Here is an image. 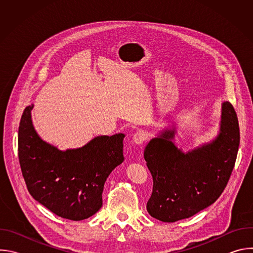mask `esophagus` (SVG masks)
<instances>
[{
	"mask_svg": "<svg viewBox=\"0 0 253 253\" xmlns=\"http://www.w3.org/2000/svg\"><path fill=\"white\" fill-rule=\"evenodd\" d=\"M148 138V135H147V132L144 131V130H139L137 131L133 137H132V140L135 144H141L143 143L144 141H146Z\"/></svg>",
	"mask_w": 253,
	"mask_h": 253,
	"instance_id": "esophagus-1",
	"label": "esophagus"
}]
</instances>
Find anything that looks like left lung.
I'll return each instance as SVG.
<instances>
[{
    "label": "left lung",
    "instance_id": "left-lung-1",
    "mask_svg": "<svg viewBox=\"0 0 253 253\" xmlns=\"http://www.w3.org/2000/svg\"><path fill=\"white\" fill-rule=\"evenodd\" d=\"M174 134L175 129L164 130L144 150L153 177L146 208L163 222L191 217L218 199L234 168L240 139L236 112L227 101L222 103L219 134L210 143L184 153L172 141Z\"/></svg>",
    "mask_w": 253,
    "mask_h": 253
}]
</instances>
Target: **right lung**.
<instances>
[{
	"label": "right lung",
	"instance_id": "obj_1",
	"mask_svg": "<svg viewBox=\"0 0 253 253\" xmlns=\"http://www.w3.org/2000/svg\"><path fill=\"white\" fill-rule=\"evenodd\" d=\"M23 112L18 135L19 161L30 194L62 218L79 221L102 207L108 176L124 161V134L98 136L85 146L61 151L43 141Z\"/></svg>",
	"mask_w": 253,
	"mask_h": 253
}]
</instances>
